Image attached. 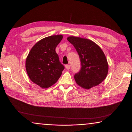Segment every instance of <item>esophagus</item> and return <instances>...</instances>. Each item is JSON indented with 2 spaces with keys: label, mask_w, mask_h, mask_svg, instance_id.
<instances>
[{
  "label": "esophagus",
  "mask_w": 132,
  "mask_h": 132,
  "mask_svg": "<svg viewBox=\"0 0 132 132\" xmlns=\"http://www.w3.org/2000/svg\"><path fill=\"white\" fill-rule=\"evenodd\" d=\"M65 68L67 70H69L70 69V66L69 65V64H66V65H65Z\"/></svg>",
  "instance_id": "esophagus-1"
}]
</instances>
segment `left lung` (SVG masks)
Listing matches in <instances>:
<instances>
[{
    "instance_id": "obj_1",
    "label": "left lung",
    "mask_w": 132,
    "mask_h": 132,
    "mask_svg": "<svg viewBox=\"0 0 132 132\" xmlns=\"http://www.w3.org/2000/svg\"><path fill=\"white\" fill-rule=\"evenodd\" d=\"M67 40L74 46L81 62L80 70L74 75L77 85L86 89L99 85L108 72V63L102 49L89 39L69 36Z\"/></svg>"
}]
</instances>
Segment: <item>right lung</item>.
Masks as SVG:
<instances>
[{
  "instance_id": "obj_1",
  "label": "right lung",
  "mask_w": 132,
  "mask_h": 132,
  "mask_svg": "<svg viewBox=\"0 0 132 132\" xmlns=\"http://www.w3.org/2000/svg\"><path fill=\"white\" fill-rule=\"evenodd\" d=\"M63 38L62 35L45 37L33 46L26 58L27 74L32 82L47 88L57 82L64 66L59 61L55 48Z\"/></svg>"
}]
</instances>
